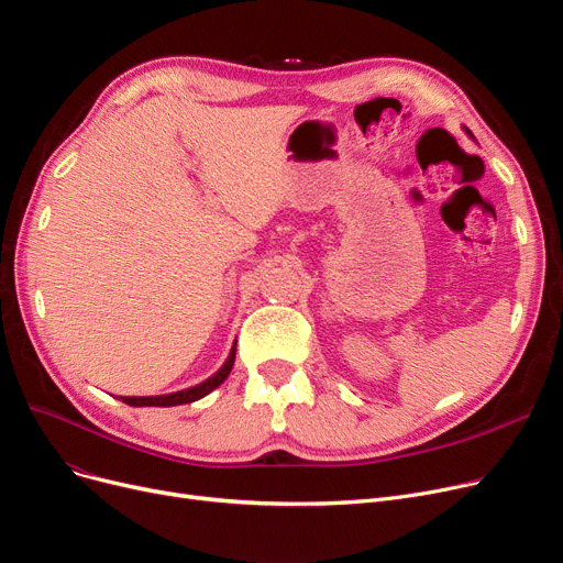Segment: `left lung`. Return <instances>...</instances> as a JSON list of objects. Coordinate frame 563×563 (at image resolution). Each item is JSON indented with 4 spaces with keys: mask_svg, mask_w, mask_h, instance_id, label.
Returning <instances> with one entry per match:
<instances>
[{
    "mask_svg": "<svg viewBox=\"0 0 563 563\" xmlns=\"http://www.w3.org/2000/svg\"><path fill=\"white\" fill-rule=\"evenodd\" d=\"M465 132H467V130H465ZM467 134H470V132H467Z\"/></svg>",
    "mask_w": 563,
    "mask_h": 563,
    "instance_id": "8db88e82",
    "label": "left lung"
}]
</instances>
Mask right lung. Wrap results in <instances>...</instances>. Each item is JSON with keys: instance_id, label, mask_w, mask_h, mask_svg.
Returning <instances> with one entry per match:
<instances>
[{"instance_id": "add662e5", "label": "right lung", "mask_w": 563, "mask_h": 563, "mask_svg": "<svg viewBox=\"0 0 563 563\" xmlns=\"http://www.w3.org/2000/svg\"><path fill=\"white\" fill-rule=\"evenodd\" d=\"M234 353H236V342L232 344L230 353L225 363L210 376L205 378L202 383H198V386H191V388H185V390H177V393H170V395H155V397H118L123 404L128 406H180V404H191V401H198L202 399L205 395H210L212 390H217L221 383L228 378L232 365H234Z\"/></svg>"}]
</instances>
